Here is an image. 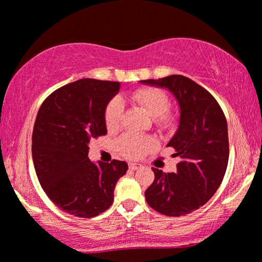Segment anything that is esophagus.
I'll list each match as a JSON object with an SVG mask.
<instances>
[{
    "label": "esophagus",
    "mask_w": 262,
    "mask_h": 262,
    "mask_svg": "<svg viewBox=\"0 0 262 262\" xmlns=\"http://www.w3.org/2000/svg\"><path fill=\"white\" fill-rule=\"evenodd\" d=\"M143 166L141 163H128V168H130L131 170H137V169H141Z\"/></svg>",
    "instance_id": "1"
}]
</instances>
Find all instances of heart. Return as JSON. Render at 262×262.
I'll use <instances>...</instances> for the list:
<instances>
[{
    "instance_id": "b5f03b06",
    "label": "heart",
    "mask_w": 262,
    "mask_h": 262,
    "mask_svg": "<svg viewBox=\"0 0 262 262\" xmlns=\"http://www.w3.org/2000/svg\"><path fill=\"white\" fill-rule=\"evenodd\" d=\"M130 99L138 106H141L150 117L154 118V124L161 130L171 128L175 124V114L168 108L169 98L162 89L156 87H143L134 91ZM124 114V103L120 98L111 99L105 107L103 119L108 131H116L119 128ZM118 152L126 159H139L146 152L151 151L156 146L151 137L136 135H123L116 142Z\"/></svg>"
}]
</instances>
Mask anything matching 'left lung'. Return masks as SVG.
<instances>
[{"mask_svg":"<svg viewBox=\"0 0 262 262\" xmlns=\"http://www.w3.org/2000/svg\"><path fill=\"white\" fill-rule=\"evenodd\" d=\"M166 87L180 105V125L168 143L181 161L177 173L152 168L155 179L146 188L150 207L169 217H180L209 202L223 181L229 160L228 124L217 100L182 75L144 80Z\"/></svg>","mask_w":262,"mask_h":262,"instance_id":"8db88e82","label":"left lung"}]
</instances>
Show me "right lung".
<instances>
[{
  "instance_id": "1",
  "label": "right lung",
  "mask_w": 262,
  "mask_h": 262,
  "mask_svg": "<svg viewBox=\"0 0 262 262\" xmlns=\"http://www.w3.org/2000/svg\"><path fill=\"white\" fill-rule=\"evenodd\" d=\"M119 82L82 78L51 93L41 103L32 134V157L46 195L64 212L92 218L113 203L127 163L88 159L89 142L107 134L103 112Z\"/></svg>"
}]
</instances>
